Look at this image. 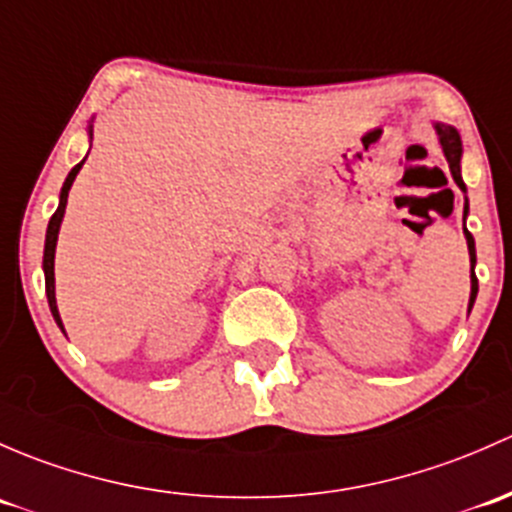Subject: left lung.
I'll use <instances>...</instances> for the list:
<instances>
[{"label": "left lung", "mask_w": 512, "mask_h": 512, "mask_svg": "<svg viewBox=\"0 0 512 512\" xmlns=\"http://www.w3.org/2000/svg\"><path fill=\"white\" fill-rule=\"evenodd\" d=\"M436 135H439V145L444 150L446 162H449V170L453 182L458 184L463 194H466V184H463L461 177V155H463V145H461V135L453 125L446 123H434ZM466 217H468V197H463V236H466V244H468V256H471V298H468V313H471L473 303H476V295H478V278H476V241H473L471 231L466 229Z\"/></svg>", "instance_id": "8db88e82"}]
</instances>
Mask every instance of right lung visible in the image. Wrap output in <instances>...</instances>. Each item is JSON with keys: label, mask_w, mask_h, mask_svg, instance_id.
I'll return each mask as SVG.
<instances>
[{"label": "right lung", "mask_w": 512, "mask_h": 512, "mask_svg": "<svg viewBox=\"0 0 512 512\" xmlns=\"http://www.w3.org/2000/svg\"><path fill=\"white\" fill-rule=\"evenodd\" d=\"M88 138L93 140V125H88ZM81 160L76 167H73L71 172H68L66 182H63L61 187V194H59V209L54 212V217L49 221V229H46V244H44V278H46V298H49V308H51V315H54L56 325L63 330V323H61V315H59V305H56V278H54V258H56V241H59V229H61V221H63V214H66V202H68V192H71V184L73 179H76L78 172H81L83 167ZM63 335H66V330H63Z\"/></svg>", "instance_id": "right-lung-1"}]
</instances>
